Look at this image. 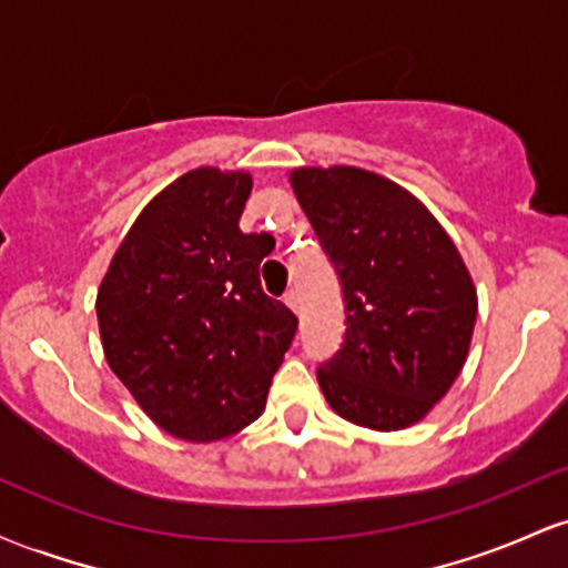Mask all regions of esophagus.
Returning <instances> with one entry per match:
<instances>
[{"instance_id": "1", "label": "esophagus", "mask_w": 568, "mask_h": 568, "mask_svg": "<svg viewBox=\"0 0 568 568\" xmlns=\"http://www.w3.org/2000/svg\"><path fill=\"white\" fill-rule=\"evenodd\" d=\"M283 298H285V304H288L293 312H298V310H302V302H298V293H296V291H293V288H291L288 293H285V296H283Z\"/></svg>"}]
</instances>
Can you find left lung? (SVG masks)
Segmentation results:
<instances>
[{
  "label": "left lung",
  "instance_id": "8db88e82",
  "mask_svg": "<svg viewBox=\"0 0 568 568\" xmlns=\"http://www.w3.org/2000/svg\"><path fill=\"white\" fill-rule=\"evenodd\" d=\"M293 192L342 283V347L325 400L352 425L425 419L467 361L478 296L459 251L414 194L361 168H298Z\"/></svg>",
  "mask_w": 568,
  "mask_h": 568
}]
</instances>
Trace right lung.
Returning a JSON list of instances; mask_svg holds the SVG:
<instances>
[{
  "label": "right lung",
  "instance_id": "obj_1",
  "mask_svg": "<svg viewBox=\"0 0 568 568\" xmlns=\"http://www.w3.org/2000/svg\"><path fill=\"white\" fill-rule=\"evenodd\" d=\"M251 175L197 168L149 202L98 288L103 355L154 425L211 443L256 422L298 317L270 298V234L240 232Z\"/></svg>",
  "mask_w": 568,
  "mask_h": 568
}]
</instances>
